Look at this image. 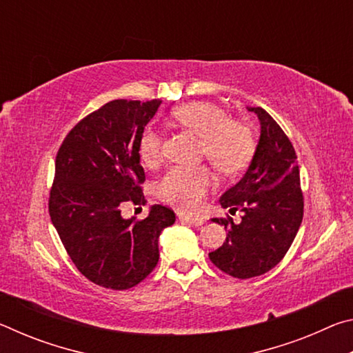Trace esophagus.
<instances>
[{
    "label": "esophagus",
    "mask_w": 353,
    "mask_h": 353,
    "mask_svg": "<svg viewBox=\"0 0 353 353\" xmlns=\"http://www.w3.org/2000/svg\"><path fill=\"white\" fill-rule=\"evenodd\" d=\"M179 219H181L182 223H187V224L196 225V227H199L205 223L204 218H191V216H187V214H179Z\"/></svg>",
    "instance_id": "34e87169"
}]
</instances>
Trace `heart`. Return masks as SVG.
<instances>
[{
	"label": "heart",
	"instance_id": "b5f03b06",
	"mask_svg": "<svg viewBox=\"0 0 353 353\" xmlns=\"http://www.w3.org/2000/svg\"><path fill=\"white\" fill-rule=\"evenodd\" d=\"M171 119L177 126L199 137V157L208 159L219 174H240L252 162L256 143L252 130L236 119H229L224 109L212 103L196 101L172 109ZM139 155L145 166L154 168L163 157L162 137L152 128L143 129ZM213 183L205 165H177L162 177L157 194L166 204L185 213L199 210L201 202Z\"/></svg>",
	"mask_w": 353,
	"mask_h": 353
}]
</instances>
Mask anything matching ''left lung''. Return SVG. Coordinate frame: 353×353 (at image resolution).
Wrapping results in <instances>:
<instances>
[{
	"label": "left lung",
	"mask_w": 353,
	"mask_h": 353,
	"mask_svg": "<svg viewBox=\"0 0 353 353\" xmlns=\"http://www.w3.org/2000/svg\"><path fill=\"white\" fill-rule=\"evenodd\" d=\"M260 119L261 134L246 174L221 196L230 216L213 218L227 230L223 246L208 254L214 266L235 279L271 271L288 252L303 218V194L297 155L286 134L261 107H248Z\"/></svg>",
	"instance_id": "obj_1"
}]
</instances>
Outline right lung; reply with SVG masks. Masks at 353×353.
<instances>
[{
    "instance_id": "obj_1",
    "label": "right lung",
    "mask_w": 353,
    "mask_h": 353,
    "mask_svg": "<svg viewBox=\"0 0 353 353\" xmlns=\"http://www.w3.org/2000/svg\"><path fill=\"white\" fill-rule=\"evenodd\" d=\"M162 101L115 99L82 118L56 155L48 201L52 224L71 261L90 282L129 290L159 261V236L176 214L152 205L145 219H124L128 202L145 204L139 139Z\"/></svg>"
}]
</instances>
